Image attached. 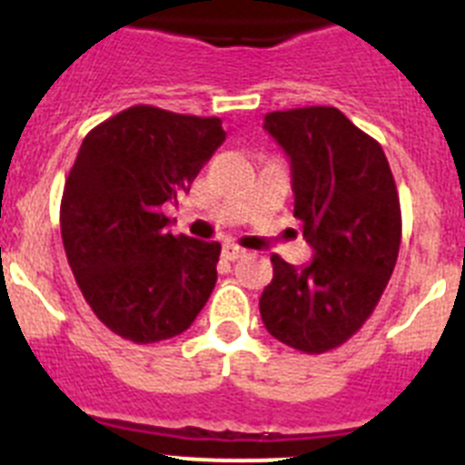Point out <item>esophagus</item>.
Here are the masks:
<instances>
[{
  "label": "esophagus",
  "instance_id": "obj_1",
  "mask_svg": "<svg viewBox=\"0 0 465 465\" xmlns=\"http://www.w3.org/2000/svg\"><path fill=\"white\" fill-rule=\"evenodd\" d=\"M244 253V249L237 244H223V249H221V256H223L225 261H237V258H242Z\"/></svg>",
  "mask_w": 465,
  "mask_h": 465
}]
</instances>
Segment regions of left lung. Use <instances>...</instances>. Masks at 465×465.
<instances>
[{
  "mask_svg": "<svg viewBox=\"0 0 465 465\" xmlns=\"http://www.w3.org/2000/svg\"><path fill=\"white\" fill-rule=\"evenodd\" d=\"M262 127L289 155L293 216L314 249L300 268L270 258L262 323L279 342L323 354L368 322L396 268V182L380 143L335 106L272 111Z\"/></svg>",
  "mask_w": 465,
  "mask_h": 465,
  "instance_id": "obj_1",
  "label": "left lung"
}]
</instances>
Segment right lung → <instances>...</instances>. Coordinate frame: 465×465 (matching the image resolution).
Returning <instances> with one entry per match:
<instances>
[{
    "instance_id": "obj_1",
    "label": "right lung",
    "mask_w": 465,
    "mask_h": 465,
    "mask_svg": "<svg viewBox=\"0 0 465 465\" xmlns=\"http://www.w3.org/2000/svg\"><path fill=\"white\" fill-rule=\"evenodd\" d=\"M223 139L221 118L137 104L81 143L60 204L64 253L94 316L130 342L174 338L212 295L221 244L172 235L163 204Z\"/></svg>"
}]
</instances>
